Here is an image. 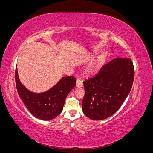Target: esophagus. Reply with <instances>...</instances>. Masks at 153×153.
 I'll return each instance as SVG.
<instances>
[{
	"label": "esophagus",
	"instance_id": "34e87169",
	"mask_svg": "<svg viewBox=\"0 0 153 153\" xmlns=\"http://www.w3.org/2000/svg\"><path fill=\"white\" fill-rule=\"evenodd\" d=\"M83 82H82V80H80L78 79L76 81V87H82L83 86Z\"/></svg>",
	"mask_w": 153,
	"mask_h": 153
}]
</instances>
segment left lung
<instances>
[{
  "mask_svg": "<svg viewBox=\"0 0 153 153\" xmlns=\"http://www.w3.org/2000/svg\"><path fill=\"white\" fill-rule=\"evenodd\" d=\"M135 70L129 58L117 57L83 82L82 110L92 120H103L121 107L133 85Z\"/></svg>",
  "mask_w": 153,
  "mask_h": 153,
  "instance_id": "left-lung-1",
  "label": "left lung"
}]
</instances>
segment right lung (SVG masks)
Wrapping results in <instances>:
<instances>
[{"label":"right lung","mask_w":153,"mask_h":153,"mask_svg":"<svg viewBox=\"0 0 153 153\" xmlns=\"http://www.w3.org/2000/svg\"><path fill=\"white\" fill-rule=\"evenodd\" d=\"M15 81L18 95L30 112L36 118L51 120L61 113L67 95L76 85L73 76H64L49 91L35 94L27 90L18 79L15 69Z\"/></svg>","instance_id":"obj_1"}]
</instances>
